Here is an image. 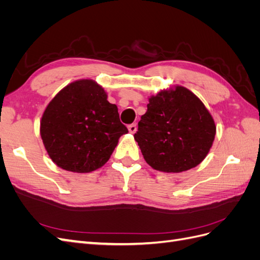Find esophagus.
I'll return each mask as SVG.
<instances>
[{
    "instance_id": "1",
    "label": "esophagus",
    "mask_w": 260,
    "mask_h": 260,
    "mask_svg": "<svg viewBox=\"0 0 260 260\" xmlns=\"http://www.w3.org/2000/svg\"><path fill=\"white\" fill-rule=\"evenodd\" d=\"M128 130H129V132L130 133H136V131H137V124L136 123H132V124H129L128 125Z\"/></svg>"
}]
</instances>
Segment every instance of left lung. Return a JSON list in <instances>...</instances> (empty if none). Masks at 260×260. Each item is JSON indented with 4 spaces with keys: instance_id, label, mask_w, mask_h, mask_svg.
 <instances>
[{
    "instance_id": "left-lung-1",
    "label": "left lung",
    "mask_w": 260,
    "mask_h": 260,
    "mask_svg": "<svg viewBox=\"0 0 260 260\" xmlns=\"http://www.w3.org/2000/svg\"><path fill=\"white\" fill-rule=\"evenodd\" d=\"M135 140L153 169L186 171L200 165L214 143L215 120L203 102L182 85L148 98Z\"/></svg>"
}]
</instances>
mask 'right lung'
Here are the masks:
<instances>
[{"mask_svg":"<svg viewBox=\"0 0 260 260\" xmlns=\"http://www.w3.org/2000/svg\"><path fill=\"white\" fill-rule=\"evenodd\" d=\"M125 133L128 129L119 120L117 106L92 79L67 84L46 106L40 121L50 158L59 168L77 174L104 166Z\"/></svg>","mask_w":260,"mask_h":260,"instance_id":"add662e5","label":"right lung"}]
</instances>
